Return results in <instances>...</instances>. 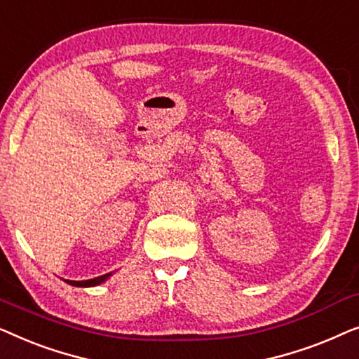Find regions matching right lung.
<instances>
[{
  "label": "right lung",
  "mask_w": 359,
  "mask_h": 359,
  "mask_svg": "<svg viewBox=\"0 0 359 359\" xmlns=\"http://www.w3.org/2000/svg\"><path fill=\"white\" fill-rule=\"evenodd\" d=\"M111 276H112V273H107V274H102V276L88 279V281H70V279H65V283L70 284V286H76V287H93V286H100L101 283L107 281Z\"/></svg>",
  "instance_id": "1"
}]
</instances>
